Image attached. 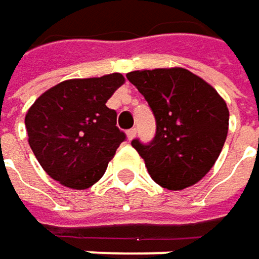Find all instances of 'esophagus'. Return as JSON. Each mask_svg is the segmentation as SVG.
I'll use <instances>...</instances> for the list:
<instances>
[{
  "mask_svg": "<svg viewBox=\"0 0 259 259\" xmlns=\"http://www.w3.org/2000/svg\"><path fill=\"white\" fill-rule=\"evenodd\" d=\"M136 134H137V130H136V128L128 130V131H126V137H128V140H130V142H131V140H134Z\"/></svg>",
  "mask_w": 259,
  "mask_h": 259,
  "instance_id": "esophagus-1",
  "label": "esophagus"
}]
</instances>
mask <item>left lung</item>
<instances>
[{"instance_id": "1", "label": "left lung", "mask_w": 259, "mask_h": 259, "mask_svg": "<svg viewBox=\"0 0 259 259\" xmlns=\"http://www.w3.org/2000/svg\"><path fill=\"white\" fill-rule=\"evenodd\" d=\"M126 78L145 96L157 120L149 145L131 142L151 178L167 190L199 183L214 166L228 136L225 99L205 79L178 66L133 70Z\"/></svg>"}]
</instances>
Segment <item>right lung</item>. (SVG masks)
Instances as JSON below:
<instances>
[{
	"mask_svg": "<svg viewBox=\"0 0 259 259\" xmlns=\"http://www.w3.org/2000/svg\"><path fill=\"white\" fill-rule=\"evenodd\" d=\"M125 82L114 72L73 78L44 92L25 114L28 143L44 170L62 186L85 190L98 183L125 140L105 104Z\"/></svg>",
	"mask_w": 259,
	"mask_h": 259,
	"instance_id": "obj_1",
	"label": "right lung"
}]
</instances>
